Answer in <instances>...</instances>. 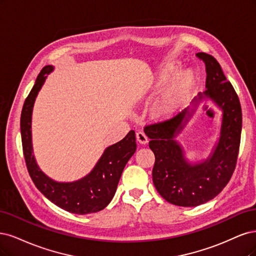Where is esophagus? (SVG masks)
I'll return each mask as SVG.
<instances>
[{"mask_svg":"<svg viewBox=\"0 0 256 256\" xmlns=\"http://www.w3.org/2000/svg\"><path fill=\"white\" fill-rule=\"evenodd\" d=\"M136 138H137V140H138L140 144H146L148 140H149V138H148L146 133H144V132H142V130L137 132V133H136Z\"/></svg>","mask_w":256,"mask_h":256,"instance_id":"1","label":"esophagus"}]
</instances>
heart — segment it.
<instances>
[{
	"mask_svg": "<svg viewBox=\"0 0 256 256\" xmlns=\"http://www.w3.org/2000/svg\"><path fill=\"white\" fill-rule=\"evenodd\" d=\"M176 67L173 64H168L160 74V83L164 84L169 80L171 74L176 71ZM194 74L190 71H184L173 80L170 86L167 88L154 105V110L160 114H168L176 110L188 96L190 89L194 85Z\"/></svg>",
	"mask_w": 256,
	"mask_h": 256,
	"instance_id": "obj_1",
	"label": "heart"
}]
</instances>
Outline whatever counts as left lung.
Wrapping results in <instances>:
<instances>
[{"label":"left lung","mask_w":256,"mask_h":256,"mask_svg":"<svg viewBox=\"0 0 256 256\" xmlns=\"http://www.w3.org/2000/svg\"><path fill=\"white\" fill-rule=\"evenodd\" d=\"M205 64L206 92L194 100V107L208 96L222 110V124L219 142L208 160L190 164L174 138L183 130L194 110H185L171 119L144 126L151 140L150 149L155 155L152 171L153 183L164 200L178 206L192 208L214 199L221 192L236 167L242 126V106L215 57L196 54Z\"/></svg>","instance_id":"left-lung-1"}]
</instances>
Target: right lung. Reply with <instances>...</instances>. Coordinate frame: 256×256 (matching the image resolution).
Returning a JSON list of instances; mask_svg holds the SVG:
<instances>
[{
	"instance_id": "right-lung-1",
	"label": "right lung",
	"mask_w": 256,
	"mask_h": 256,
	"mask_svg": "<svg viewBox=\"0 0 256 256\" xmlns=\"http://www.w3.org/2000/svg\"><path fill=\"white\" fill-rule=\"evenodd\" d=\"M52 70V66H46L40 71L34 87L23 104L20 128L26 168L39 192L60 208L78 215L96 212L105 208L112 201L122 171L136 151L135 132L130 130L119 142L107 148L94 170L84 178L73 183H57L48 178L39 169L32 154L30 121L35 98L44 83L46 74Z\"/></svg>"
}]
</instances>
